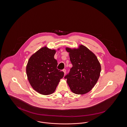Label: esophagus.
Returning <instances> with one entry per match:
<instances>
[{
	"instance_id": "obj_1",
	"label": "esophagus",
	"mask_w": 127,
	"mask_h": 127,
	"mask_svg": "<svg viewBox=\"0 0 127 127\" xmlns=\"http://www.w3.org/2000/svg\"><path fill=\"white\" fill-rule=\"evenodd\" d=\"M63 71L64 72V74H66V70L65 69H63Z\"/></svg>"
}]
</instances>
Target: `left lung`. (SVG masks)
Here are the masks:
<instances>
[{"instance_id": "left-lung-1", "label": "left lung", "mask_w": 127, "mask_h": 127, "mask_svg": "<svg viewBox=\"0 0 127 127\" xmlns=\"http://www.w3.org/2000/svg\"><path fill=\"white\" fill-rule=\"evenodd\" d=\"M66 50L73 66L64 78L72 92L85 94L92 89L99 79L100 64L96 56L83 45L78 48L66 47Z\"/></svg>"}]
</instances>
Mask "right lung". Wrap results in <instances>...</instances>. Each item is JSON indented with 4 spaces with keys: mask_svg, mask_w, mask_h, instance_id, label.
Here are the masks:
<instances>
[{
    "mask_svg": "<svg viewBox=\"0 0 127 127\" xmlns=\"http://www.w3.org/2000/svg\"><path fill=\"white\" fill-rule=\"evenodd\" d=\"M56 52L55 49L44 47L32 55L28 61L26 67L28 80L39 94L48 95L54 92L64 76V72L57 68Z\"/></svg>",
    "mask_w": 127,
    "mask_h": 127,
    "instance_id": "add662e5",
    "label": "right lung"
}]
</instances>
